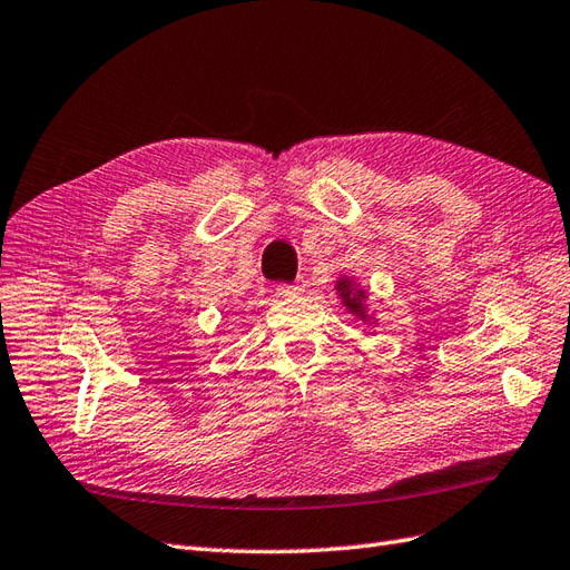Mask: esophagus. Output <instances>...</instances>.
Returning a JSON list of instances; mask_svg holds the SVG:
<instances>
[{
  "label": "esophagus",
  "mask_w": 570,
  "mask_h": 570,
  "mask_svg": "<svg viewBox=\"0 0 570 570\" xmlns=\"http://www.w3.org/2000/svg\"><path fill=\"white\" fill-rule=\"evenodd\" d=\"M275 292H278V297H297L302 292V285H278Z\"/></svg>",
  "instance_id": "obj_1"
}]
</instances>
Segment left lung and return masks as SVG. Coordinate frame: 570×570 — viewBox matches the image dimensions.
I'll use <instances>...</instances> for the list:
<instances>
[{
	"label": "left lung",
	"mask_w": 570,
	"mask_h": 570,
	"mask_svg": "<svg viewBox=\"0 0 570 570\" xmlns=\"http://www.w3.org/2000/svg\"><path fill=\"white\" fill-rule=\"evenodd\" d=\"M335 292H337V297H341L347 314L360 318L362 323H368V326H374L376 316L368 312V304H366L368 292L355 278H352V275H341V278L335 281Z\"/></svg>",
	"instance_id": "left-lung-1"
}]
</instances>
